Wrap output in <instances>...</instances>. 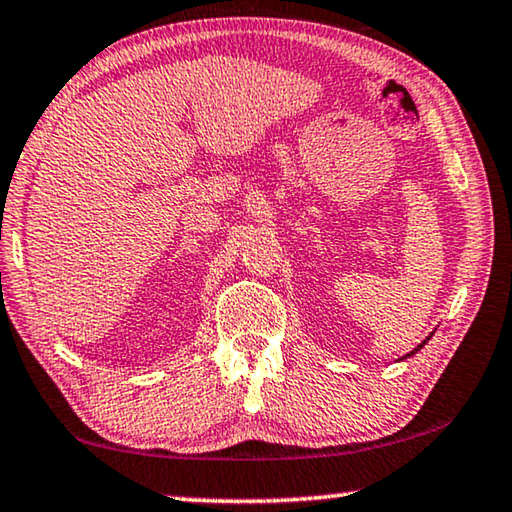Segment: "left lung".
Listing matches in <instances>:
<instances>
[{"instance_id":"8db88e82","label":"left lung","mask_w":512,"mask_h":512,"mask_svg":"<svg viewBox=\"0 0 512 512\" xmlns=\"http://www.w3.org/2000/svg\"><path fill=\"white\" fill-rule=\"evenodd\" d=\"M427 340H430V338H427ZM427 340H423V342H421V345H418V347H416V349H414V352H409V354H407V356H414V354H416V352H421V349H423V345H425V342H427ZM407 356H402V358H407Z\"/></svg>"}]
</instances>
